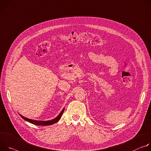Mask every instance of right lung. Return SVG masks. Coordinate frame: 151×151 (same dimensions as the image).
Returning a JSON list of instances; mask_svg holds the SVG:
<instances>
[{"mask_svg":"<svg viewBox=\"0 0 151 151\" xmlns=\"http://www.w3.org/2000/svg\"><path fill=\"white\" fill-rule=\"evenodd\" d=\"M64 109H63L62 111L60 113V114L56 117V118H55V119H52V120H50V121H35V120H33V119H29V118H25V117L23 116L22 115L20 114V116L22 117V118L24 119L25 121L31 123V124H35V125H52L55 123H56L57 122L59 121V120L60 119L61 116L64 111Z\"/></svg>","mask_w":151,"mask_h":151,"instance_id":"1","label":"right lung"}]
</instances>
